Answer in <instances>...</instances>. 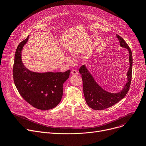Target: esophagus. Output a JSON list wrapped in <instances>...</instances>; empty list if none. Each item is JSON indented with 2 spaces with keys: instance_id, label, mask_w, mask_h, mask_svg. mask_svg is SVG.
Returning <instances> with one entry per match:
<instances>
[{
  "instance_id": "34e87169",
  "label": "esophagus",
  "mask_w": 146,
  "mask_h": 146,
  "mask_svg": "<svg viewBox=\"0 0 146 146\" xmlns=\"http://www.w3.org/2000/svg\"><path fill=\"white\" fill-rule=\"evenodd\" d=\"M71 73H72V75H77V74H78V73H77V70H74V69H73V70H72Z\"/></svg>"
}]
</instances>
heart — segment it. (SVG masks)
<instances>
[{
    "mask_svg": "<svg viewBox=\"0 0 146 146\" xmlns=\"http://www.w3.org/2000/svg\"><path fill=\"white\" fill-rule=\"evenodd\" d=\"M66 59H67V60H68V61H69V62H70V59H69V58H66Z\"/></svg>",
    "mask_w": 146,
    "mask_h": 146,
    "instance_id": "b5f03b06",
    "label": "heart"
}]
</instances>
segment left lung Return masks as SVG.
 I'll list each match as a JSON object with an SVG mask.
<instances>
[{
	"instance_id": "1",
	"label": "left lung",
	"mask_w": 146,
	"mask_h": 146,
	"mask_svg": "<svg viewBox=\"0 0 146 146\" xmlns=\"http://www.w3.org/2000/svg\"><path fill=\"white\" fill-rule=\"evenodd\" d=\"M116 36L121 47L128 49L129 53L130 66L127 74L128 81L121 91L118 93H111L105 91L97 84L85 65L81 66L79 69L83 82V92L86 101L91 109L95 110H104L114 105L125 96L129 90L132 73V54L129 46L123 38L118 35Z\"/></svg>"
}]
</instances>
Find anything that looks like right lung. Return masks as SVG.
<instances>
[{"instance_id": "1", "label": "right lung", "mask_w": 146, "mask_h": 146, "mask_svg": "<svg viewBox=\"0 0 146 146\" xmlns=\"http://www.w3.org/2000/svg\"><path fill=\"white\" fill-rule=\"evenodd\" d=\"M29 36L17 47L14 56L13 78L15 86L25 100L33 107L47 110L56 107L63 95V84L70 70L65 72H33L25 68L21 51Z\"/></svg>"}]
</instances>
